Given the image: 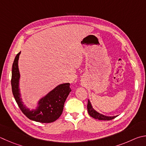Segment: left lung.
<instances>
[{"label":"left lung","mask_w":146,"mask_h":146,"mask_svg":"<svg viewBox=\"0 0 146 146\" xmlns=\"http://www.w3.org/2000/svg\"><path fill=\"white\" fill-rule=\"evenodd\" d=\"M87 110H88L89 114L94 119H98V120H107L110 121L112 119L115 118L117 115L116 116H107L105 115H103L102 113L98 112L96 110H95L91 103L89 100H88V103H87Z\"/></svg>","instance_id":"1"}]
</instances>
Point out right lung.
I'll list each match as a JSON object with an SVG mask.
<instances>
[{"label":"right lung","mask_w":146,"mask_h":146,"mask_svg":"<svg viewBox=\"0 0 146 146\" xmlns=\"http://www.w3.org/2000/svg\"><path fill=\"white\" fill-rule=\"evenodd\" d=\"M20 53H18L15 57L12 66L11 87L16 102L22 112L31 120L42 123L54 122L62 114L64 102L71 92L70 84H62L55 87L38 101L36 109L31 110L23 105L20 92V75L18 69V59Z\"/></svg>","instance_id":"1"}]
</instances>
